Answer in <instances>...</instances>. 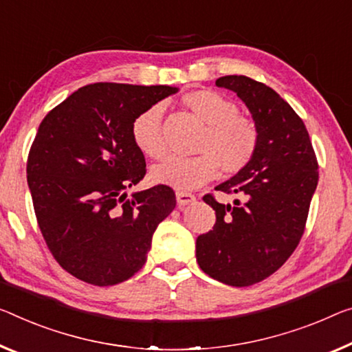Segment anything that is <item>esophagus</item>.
<instances>
[{
  "instance_id": "obj_1",
  "label": "esophagus",
  "mask_w": 352,
  "mask_h": 352,
  "mask_svg": "<svg viewBox=\"0 0 352 352\" xmlns=\"http://www.w3.org/2000/svg\"><path fill=\"white\" fill-rule=\"evenodd\" d=\"M176 199H177V204H179V206H186V204L193 203L197 198H195V195L190 193V192L177 190L176 192Z\"/></svg>"
}]
</instances>
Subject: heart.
<instances>
[{"instance_id":"b5f03b06","label":"heart","mask_w":352,"mask_h":352,"mask_svg":"<svg viewBox=\"0 0 352 352\" xmlns=\"http://www.w3.org/2000/svg\"><path fill=\"white\" fill-rule=\"evenodd\" d=\"M182 105L188 108L203 124L193 157H171L151 170V179L176 188H193L217 175L219 168L226 175H236L255 157L259 132L256 124L239 115V108L228 97L212 89H195L181 97ZM162 105L146 108L135 118L132 138L146 157L160 160L166 153L164 129H162Z\"/></svg>"}]
</instances>
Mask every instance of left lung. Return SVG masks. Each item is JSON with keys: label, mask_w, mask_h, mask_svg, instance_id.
Masks as SVG:
<instances>
[{"label": "left lung", "mask_w": 352, "mask_h": 352, "mask_svg": "<svg viewBox=\"0 0 352 352\" xmlns=\"http://www.w3.org/2000/svg\"><path fill=\"white\" fill-rule=\"evenodd\" d=\"M215 85L234 91L259 132L255 157L215 190L237 195L215 210V225L197 239V261L209 277L250 286L272 275L296 250L318 186V160L304 121L272 88L245 75H226Z\"/></svg>", "instance_id": "left-lung-1"}]
</instances>
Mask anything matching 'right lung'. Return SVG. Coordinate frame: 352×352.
<instances>
[{
  "mask_svg": "<svg viewBox=\"0 0 352 352\" xmlns=\"http://www.w3.org/2000/svg\"><path fill=\"white\" fill-rule=\"evenodd\" d=\"M175 93L164 85H86L42 120L26 164L32 204L52 255L78 280L111 286L131 278L175 209L168 186L126 193L146 175L135 118Z\"/></svg>",
  "mask_w": 352,
  "mask_h": 352,
  "instance_id": "add662e5",
  "label": "right lung"
}]
</instances>
